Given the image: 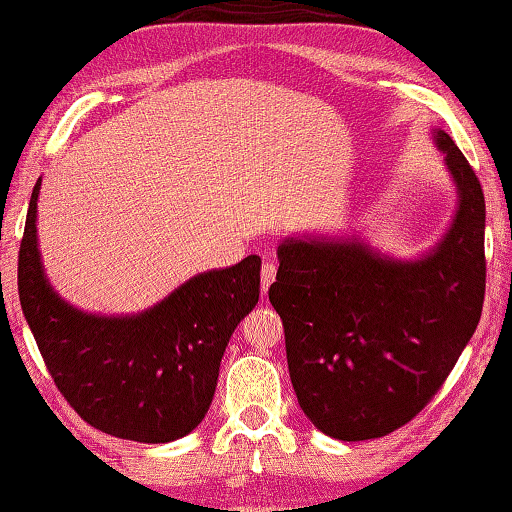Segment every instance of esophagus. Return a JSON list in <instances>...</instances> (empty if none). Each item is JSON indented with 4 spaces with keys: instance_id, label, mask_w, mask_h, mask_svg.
<instances>
[{
    "instance_id": "esophagus-1",
    "label": "esophagus",
    "mask_w": 512,
    "mask_h": 512,
    "mask_svg": "<svg viewBox=\"0 0 512 512\" xmlns=\"http://www.w3.org/2000/svg\"><path fill=\"white\" fill-rule=\"evenodd\" d=\"M273 280H276V264L271 262V259H266L262 264V294L266 296L269 292V287L273 285Z\"/></svg>"
}]
</instances>
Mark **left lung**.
Segmentation results:
<instances>
[{
	"instance_id": "left-lung-1",
	"label": "left lung",
	"mask_w": 512,
	"mask_h": 512,
	"mask_svg": "<svg viewBox=\"0 0 512 512\" xmlns=\"http://www.w3.org/2000/svg\"><path fill=\"white\" fill-rule=\"evenodd\" d=\"M455 181L448 232L402 262L356 239H285L269 301L285 326L303 414L340 441L386 437L434 398L485 299V197L451 135L434 133Z\"/></svg>"
}]
</instances>
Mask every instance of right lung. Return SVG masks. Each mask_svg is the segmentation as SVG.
Returning a JSON list of instances; mask_svg holds the SVG:
<instances>
[{"label": "right lung", "mask_w": 512, "mask_h": 512, "mask_svg": "<svg viewBox=\"0 0 512 512\" xmlns=\"http://www.w3.org/2000/svg\"><path fill=\"white\" fill-rule=\"evenodd\" d=\"M29 200L18 255V294L48 372L82 421L119 439L167 444L202 423L216 393L220 358L259 301L262 259L183 282L131 317L89 315L61 301L43 273L36 202Z\"/></svg>", "instance_id": "obj_1"}]
</instances>
